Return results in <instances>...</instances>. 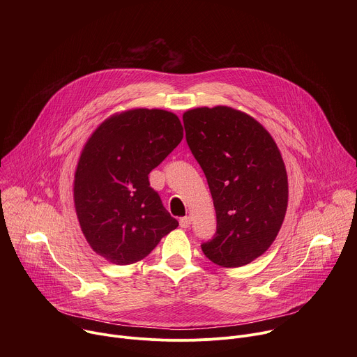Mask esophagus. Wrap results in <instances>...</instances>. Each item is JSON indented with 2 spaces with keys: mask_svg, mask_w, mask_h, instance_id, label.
Returning <instances> with one entry per match:
<instances>
[{
  "mask_svg": "<svg viewBox=\"0 0 357 357\" xmlns=\"http://www.w3.org/2000/svg\"><path fill=\"white\" fill-rule=\"evenodd\" d=\"M190 222H192V218L190 216H183L179 219V225L182 229H188L190 226Z\"/></svg>",
  "mask_w": 357,
  "mask_h": 357,
  "instance_id": "esophagus-1",
  "label": "esophagus"
}]
</instances>
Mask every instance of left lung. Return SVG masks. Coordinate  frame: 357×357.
<instances>
[{
  "label": "left lung",
  "instance_id": "8db88e82",
  "mask_svg": "<svg viewBox=\"0 0 357 357\" xmlns=\"http://www.w3.org/2000/svg\"><path fill=\"white\" fill-rule=\"evenodd\" d=\"M183 126L216 209V233L202 251L218 266H245L273 244L285 218L288 181L280 149L259 121L225 106L189 110Z\"/></svg>",
  "mask_w": 357,
  "mask_h": 357
}]
</instances>
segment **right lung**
<instances>
[{
  "instance_id": "add662e5",
  "label": "right lung",
  "mask_w": 357,
  "mask_h": 357,
  "mask_svg": "<svg viewBox=\"0 0 357 357\" xmlns=\"http://www.w3.org/2000/svg\"><path fill=\"white\" fill-rule=\"evenodd\" d=\"M183 138L179 119L137 109L101 124L82 151L75 206L91 248L120 266L137 263L178 227L148 175Z\"/></svg>"
}]
</instances>
